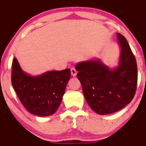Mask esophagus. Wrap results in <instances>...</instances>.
Returning <instances> with one entry per match:
<instances>
[{
    "label": "esophagus",
    "instance_id": "esophagus-1",
    "mask_svg": "<svg viewBox=\"0 0 146 146\" xmlns=\"http://www.w3.org/2000/svg\"><path fill=\"white\" fill-rule=\"evenodd\" d=\"M71 75H72V76H73V77L76 76V75H77V71H76V70H75V68H72L71 69Z\"/></svg>",
    "mask_w": 146,
    "mask_h": 146
}]
</instances>
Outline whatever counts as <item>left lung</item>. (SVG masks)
I'll return each mask as SVG.
<instances>
[{
	"label": "left lung",
	"mask_w": 146,
	"mask_h": 146,
	"mask_svg": "<svg viewBox=\"0 0 146 146\" xmlns=\"http://www.w3.org/2000/svg\"><path fill=\"white\" fill-rule=\"evenodd\" d=\"M117 36L121 51L117 66L110 68L99 58L80 62L75 66L85 100L99 115L122 109L132 101L136 92V59L125 37L119 33Z\"/></svg>",
	"instance_id": "1"
}]
</instances>
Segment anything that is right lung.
<instances>
[{
  "label": "right lung",
  "mask_w": 146,
  "mask_h": 146,
  "mask_svg": "<svg viewBox=\"0 0 146 146\" xmlns=\"http://www.w3.org/2000/svg\"><path fill=\"white\" fill-rule=\"evenodd\" d=\"M70 78L69 68L31 75L22 69L16 58L13 60V87L26 109L37 116H49L56 113Z\"/></svg>",
  "instance_id": "right-lung-1"
}]
</instances>
